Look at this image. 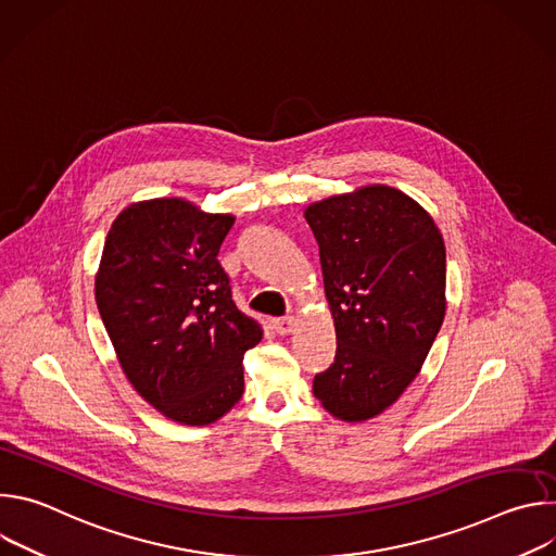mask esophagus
Instances as JSON below:
<instances>
[{
  "label": "esophagus",
  "mask_w": 556,
  "mask_h": 556,
  "mask_svg": "<svg viewBox=\"0 0 556 556\" xmlns=\"http://www.w3.org/2000/svg\"><path fill=\"white\" fill-rule=\"evenodd\" d=\"M294 326H296V319H294V316H283V319H275V321H273L275 332H277V334H281V337L290 334V332L294 330Z\"/></svg>",
  "instance_id": "34e87169"
}]
</instances>
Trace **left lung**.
<instances>
[{
    "label": "left lung",
    "mask_w": 556,
    "mask_h": 556,
    "mask_svg": "<svg viewBox=\"0 0 556 556\" xmlns=\"http://www.w3.org/2000/svg\"><path fill=\"white\" fill-rule=\"evenodd\" d=\"M319 242L337 330L334 363L312 393L334 418L363 422L401 399L446 312V251L407 193L369 185L305 208Z\"/></svg>",
    "instance_id": "left-lung-1"
}]
</instances>
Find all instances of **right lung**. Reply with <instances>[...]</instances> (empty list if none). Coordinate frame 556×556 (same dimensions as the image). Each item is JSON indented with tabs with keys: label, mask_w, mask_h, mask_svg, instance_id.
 <instances>
[{
	"label": "right lung",
	"mask_w": 556,
	"mask_h": 556,
	"mask_svg": "<svg viewBox=\"0 0 556 556\" xmlns=\"http://www.w3.org/2000/svg\"><path fill=\"white\" fill-rule=\"evenodd\" d=\"M235 217L182 198L134 202L103 247L94 292L118 363L174 422L206 427L244 393L242 358L262 326L237 309L217 262Z\"/></svg>",
	"instance_id": "1"
}]
</instances>
